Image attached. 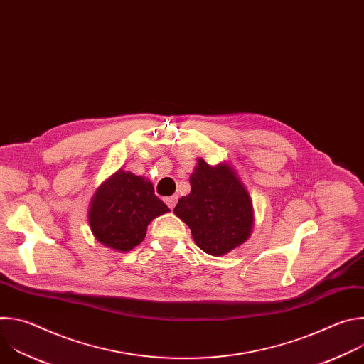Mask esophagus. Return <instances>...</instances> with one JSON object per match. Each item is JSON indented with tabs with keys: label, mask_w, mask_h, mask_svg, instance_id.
<instances>
[{
	"label": "esophagus",
	"mask_w": 364,
	"mask_h": 364,
	"mask_svg": "<svg viewBox=\"0 0 364 364\" xmlns=\"http://www.w3.org/2000/svg\"><path fill=\"white\" fill-rule=\"evenodd\" d=\"M177 200H178V197H177V196H170V197H166V198H164L166 204L170 207L171 210H173L174 207H176V204H177Z\"/></svg>",
	"instance_id": "34e87169"
}]
</instances>
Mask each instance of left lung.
<instances>
[{
  "label": "left lung",
  "mask_w": 364,
  "mask_h": 364,
  "mask_svg": "<svg viewBox=\"0 0 364 364\" xmlns=\"http://www.w3.org/2000/svg\"><path fill=\"white\" fill-rule=\"evenodd\" d=\"M190 177L191 191L181 197L174 213L188 225L196 245L209 255H225L250 235V197L226 164L212 167L204 160Z\"/></svg>",
  "instance_id": "8db88e82"
}]
</instances>
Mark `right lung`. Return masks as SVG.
Masks as SVG:
<instances>
[{
	"label": "right lung",
	"instance_id": "right-lung-1",
	"mask_svg": "<svg viewBox=\"0 0 364 364\" xmlns=\"http://www.w3.org/2000/svg\"><path fill=\"white\" fill-rule=\"evenodd\" d=\"M167 212L149 181L119 170L97 188L89 225L102 245L128 252L144 240L149 222Z\"/></svg>",
	"mask_w": 364,
	"mask_h": 364
}]
</instances>
